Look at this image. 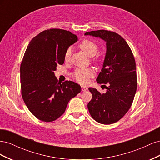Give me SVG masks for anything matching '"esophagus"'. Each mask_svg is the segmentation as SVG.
Instances as JSON below:
<instances>
[{
	"label": "esophagus",
	"instance_id": "34e87169",
	"mask_svg": "<svg viewBox=\"0 0 160 160\" xmlns=\"http://www.w3.org/2000/svg\"><path fill=\"white\" fill-rule=\"evenodd\" d=\"M81 89H82V91H85L88 90V88H87V87L82 85V86H81Z\"/></svg>",
	"mask_w": 160,
	"mask_h": 160
}]
</instances>
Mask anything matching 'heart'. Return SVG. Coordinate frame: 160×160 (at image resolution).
<instances>
[{"instance_id":"1","label":"heart","mask_w":160,"mask_h":160,"mask_svg":"<svg viewBox=\"0 0 160 160\" xmlns=\"http://www.w3.org/2000/svg\"><path fill=\"white\" fill-rule=\"evenodd\" d=\"M79 48L83 51L84 53L90 57H93L97 52H98V46L94 42L89 39H85L82 41ZM71 53V49L68 48L65 51L64 59L65 61H69ZM94 75V71L90 69H76L72 74V77L79 83H85L88 82V79L93 77Z\"/></svg>"}]
</instances>
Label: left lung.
<instances>
[{"label": "left lung", "mask_w": 160, "mask_h": 160, "mask_svg": "<svg viewBox=\"0 0 160 160\" xmlns=\"http://www.w3.org/2000/svg\"><path fill=\"white\" fill-rule=\"evenodd\" d=\"M85 35L100 38L106 42V53L101 72L96 81L108 84L101 94L93 88L88 108L96 122L108 125L118 122L129 109L137 89L135 61L132 50L118 34L105 30L90 31Z\"/></svg>", "instance_id": "8db88e82"}]
</instances>
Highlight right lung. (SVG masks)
Returning <instances> with one entry per match:
<instances>
[{"mask_svg": "<svg viewBox=\"0 0 160 160\" xmlns=\"http://www.w3.org/2000/svg\"><path fill=\"white\" fill-rule=\"evenodd\" d=\"M77 41L69 31L51 28L34 37L27 48L20 69L22 97L31 113L42 122L59 118L81 91L73 81L59 83L54 72L58 64L64 63L67 49Z\"/></svg>", "mask_w": 160, "mask_h": 160, "instance_id": "add662e5", "label": "right lung"}]
</instances>
